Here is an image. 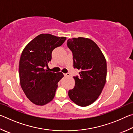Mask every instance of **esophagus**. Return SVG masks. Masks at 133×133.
Segmentation results:
<instances>
[{"label": "esophagus", "instance_id": "esophagus-1", "mask_svg": "<svg viewBox=\"0 0 133 133\" xmlns=\"http://www.w3.org/2000/svg\"><path fill=\"white\" fill-rule=\"evenodd\" d=\"M64 76H66H66H70V74H69V73H64Z\"/></svg>", "mask_w": 133, "mask_h": 133}]
</instances>
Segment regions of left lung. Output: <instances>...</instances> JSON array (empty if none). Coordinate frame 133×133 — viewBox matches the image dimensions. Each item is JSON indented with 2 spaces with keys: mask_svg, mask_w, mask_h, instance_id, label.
Returning <instances> with one entry per match:
<instances>
[{
  "mask_svg": "<svg viewBox=\"0 0 133 133\" xmlns=\"http://www.w3.org/2000/svg\"><path fill=\"white\" fill-rule=\"evenodd\" d=\"M67 45L73 53V67L80 70L74 76L75 86L69 91L71 101L81 107L87 106L97 99L104 88L107 76V63L98 46L84 37L68 39Z\"/></svg>",
  "mask_w": 133,
  "mask_h": 133,
  "instance_id": "left-lung-1",
  "label": "left lung"
}]
</instances>
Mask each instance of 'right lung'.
Masks as SVG:
<instances>
[{
  "instance_id": "right-lung-1",
  "label": "right lung",
  "mask_w": 133,
  "mask_h": 133,
  "mask_svg": "<svg viewBox=\"0 0 133 133\" xmlns=\"http://www.w3.org/2000/svg\"><path fill=\"white\" fill-rule=\"evenodd\" d=\"M65 37L41 34L28 43L22 51L19 72L22 89L27 97L38 105L50 102L55 96L62 72L54 73L44 68L51 60V53L62 46Z\"/></svg>"
}]
</instances>
